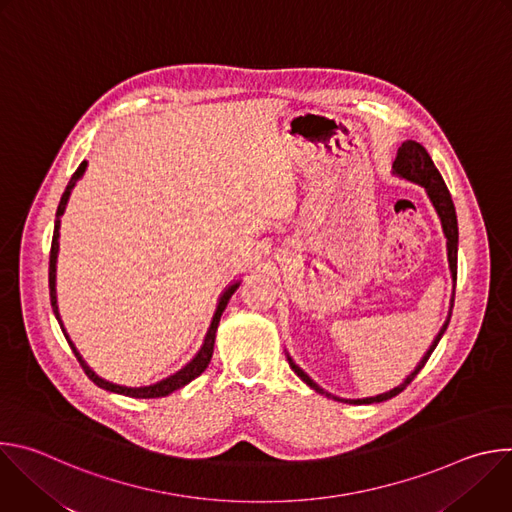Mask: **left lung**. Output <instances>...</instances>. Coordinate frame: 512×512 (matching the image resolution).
<instances>
[{
  "instance_id": "obj_1",
  "label": "left lung",
  "mask_w": 512,
  "mask_h": 512,
  "mask_svg": "<svg viewBox=\"0 0 512 512\" xmlns=\"http://www.w3.org/2000/svg\"><path fill=\"white\" fill-rule=\"evenodd\" d=\"M393 174L407 180V182H413L417 186H421L427 194V198L431 200L437 216H440V223H442V231L446 235V247H448V263H450V273H452V281H454V289H452V298H450V312H448V318L444 322V326L440 328V332H437V336L433 338L431 346L427 348V352L421 356V360L417 362V367L403 379V383H399L397 387L385 391V393H379V395H373V397H360V399H346V397H338V395H332L328 391H324L308 373H304V369H300L298 364L294 362V358L289 356V352H285L287 356V362L291 371H294L310 389H314L316 393L324 395V397H330L334 401H340V403H350V405H373V403H383L395 395H399L415 377L417 373L425 367L427 358L431 356V352L435 350L437 342L442 340L444 332L448 330V324H450V318H452V310H454V298H456V279H458V216H456V206L452 202V196H450V190L440 174V170L435 168L431 156L427 154V150L423 148L421 143L413 141V139H407L401 143V148L397 152V158L393 162Z\"/></svg>"
}]
</instances>
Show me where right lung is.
I'll return each instance as SVG.
<instances>
[{
	"label": "right lung",
	"instance_id": "right-lung-1",
	"mask_svg": "<svg viewBox=\"0 0 512 512\" xmlns=\"http://www.w3.org/2000/svg\"><path fill=\"white\" fill-rule=\"evenodd\" d=\"M85 170H87V162H83V164L77 168V172L72 174V178H70V182H68L64 194H62V198H60L58 210H56L54 235H52V249H50V271H48L52 312H54V316H56V320H58V324H60V330H62L64 338L68 340L72 352H75L77 360L81 362L83 371L87 373V377H89L97 387H101V389H105V391H111V393H117V395L135 397V399L166 397V395H170V393H174V391L186 387L190 381H194L196 377H200V375L206 371V367L210 364V358H212L214 340H216V330H218V324H221V316H223V312H225L229 300L233 298V294L237 291V287L241 285V279L231 281V285H227V287L223 289L221 298H218V302H216V310H214V314H212V320H210V326H208V330H206V336H204V340H202V346L198 348V352L184 364V367H182L180 371H176L174 375H170V377H166V379H162V381H158V383L143 385V387H125V385H117V383H111V381L99 377V375L89 367V364L85 362V358L81 356V352L77 350V346L72 344V340L68 338V334H66V330H64V324H62V318H60V312H58V298H56V261H58V247H60V243H58V239H60V216H62L64 210H66V204H68V198H70L72 188H75L77 182L83 178Z\"/></svg>",
	"mask_w": 512,
	"mask_h": 512
}]
</instances>
